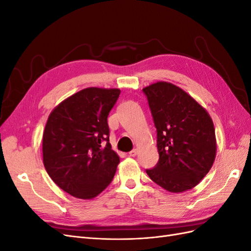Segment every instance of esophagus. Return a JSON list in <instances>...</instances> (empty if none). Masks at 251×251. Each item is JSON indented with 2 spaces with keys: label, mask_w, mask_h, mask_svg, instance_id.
Returning a JSON list of instances; mask_svg holds the SVG:
<instances>
[{
  "label": "esophagus",
  "mask_w": 251,
  "mask_h": 251,
  "mask_svg": "<svg viewBox=\"0 0 251 251\" xmlns=\"http://www.w3.org/2000/svg\"><path fill=\"white\" fill-rule=\"evenodd\" d=\"M137 153H138V150L137 149H134V150H132L130 153H128V155H130L131 157H135L136 155H137Z\"/></svg>",
  "instance_id": "obj_1"
}]
</instances>
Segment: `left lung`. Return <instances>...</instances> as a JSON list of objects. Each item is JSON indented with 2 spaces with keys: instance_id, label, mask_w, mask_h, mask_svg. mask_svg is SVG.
Masks as SVG:
<instances>
[{
  "instance_id": "obj_1",
  "label": "left lung",
  "mask_w": 251,
  "mask_h": 251,
  "mask_svg": "<svg viewBox=\"0 0 251 251\" xmlns=\"http://www.w3.org/2000/svg\"><path fill=\"white\" fill-rule=\"evenodd\" d=\"M157 130L159 160L149 177L168 192L195 187L215 161V127L208 113L185 91L158 81L142 89Z\"/></svg>"
}]
</instances>
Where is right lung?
<instances>
[{
  "instance_id": "obj_1",
  "label": "right lung",
  "mask_w": 251,
  "mask_h": 251,
  "mask_svg": "<svg viewBox=\"0 0 251 251\" xmlns=\"http://www.w3.org/2000/svg\"><path fill=\"white\" fill-rule=\"evenodd\" d=\"M119 94V89H83L48 117L43 134L45 169L75 198H94L115 175L119 157L109 142L108 116Z\"/></svg>"
}]
</instances>
